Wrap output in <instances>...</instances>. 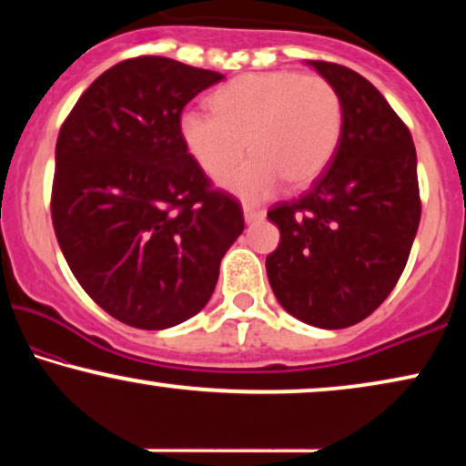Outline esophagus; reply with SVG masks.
<instances>
[{"label":"esophagus","instance_id":"obj_1","mask_svg":"<svg viewBox=\"0 0 466 466\" xmlns=\"http://www.w3.org/2000/svg\"><path fill=\"white\" fill-rule=\"evenodd\" d=\"M244 218H246L248 225H250V222L263 220L265 218V209L252 208V206H244Z\"/></svg>","mask_w":466,"mask_h":466}]
</instances>
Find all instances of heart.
Here are the masks:
<instances>
[{
  "label": "heart",
  "mask_w": 466,
  "mask_h": 466,
  "mask_svg": "<svg viewBox=\"0 0 466 466\" xmlns=\"http://www.w3.org/2000/svg\"><path fill=\"white\" fill-rule=\"evenodd\" d=\"M214 114L188 110L180 116V139L208 176L220 177L246 152L222 187L246 201H258L279 180L309 187L324 174L343 136V101L320 76L254 72L227 82L209 99Z\"/></svg>",
  "instance_id": "b5f03b06"
}]
</instances>
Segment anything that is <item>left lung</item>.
I'll return each mask as SVG.
<instances>
[{"instance_id": "obj_1", "label": "left lung", "mask_w": 466, "mask_h": 466, "mask_svg": "<svg viewBox=\"0 0 466 466\" xmlns=\"http://www.w3.org/2000/svg\"><path fill=\"white\" fill-rule=\"evenodd\" d=\"M343 101V136L308 193L273 206L279 246L267 278L290 316L318 329L365 320L390 295L420 225L416 146L407 125L367 78L308 61Z\"/></svg>"}]
</instances>
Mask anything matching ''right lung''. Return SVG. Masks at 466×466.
Wrapping results in <instances>:
<instances>
[{
  "mask_svg": "<svg viewBox=\"0 0 466 466\" xmlns=\"http://www.w3.org/2000/svg\"><path fill=\"white\" fill-rule=\"evenodd\" d=\"M225 76L167 56H136L80 95L55 148L50 214L86 295L144 330L206 308L244 209L180 139L184 106Z\"/></svg>",
  "mask_w": 466,
  "mask_h": 466,
  "instance_id": "1",
  "label": "right lung"
}]
</instances>
